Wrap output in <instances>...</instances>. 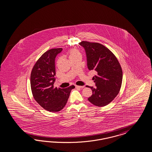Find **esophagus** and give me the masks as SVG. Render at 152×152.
<instances>
[{"mask_svg": "<svg viewBox=\"0 0 152 152\" xmlns=\"http://www.w3.org/2000/svg\"><path fill=\"white\" fill-rule=\"evenodd\" d=\"M76 88H84V86H78V85H76Z\"/></svg>", "mask_w": 152, "mask_h": 152, "instance_id": "34e87169", "label": "esophagus"}]
</instances>
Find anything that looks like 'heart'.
Returning a JSON list of instances; mask_svg holds the SVG:
<instances>
[{
	"mask_svg": "<svg viewBox=\"0 0 152 152\" xmlns=\"http://www.w3.org/2000/svg\"><path fill=\"white\" fill-rule=\"evenodd\" d=\"M80 56L81 57V53L80 51L76 49V48H72L71 50H70L69 51V59L76 57H78Z\"/></svg>",
	"mask_w": 152,
	"mask_h": 152,
	"instance_id": "heart-1",
	"label": "heart"
}]
</instances>
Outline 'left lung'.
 Wrapping results in <instances>:
<instances>
[{
    "label": "left lung",
    "mask_w": 152,
    "mask_h": 152,
    "mask_svg": "<svg viewBox=\"0 0 152 152\" xmlns=\"http://www.w3.org/2000/svg\"><path fill=\"white\" fill-rule=\"evenodd\" d=\"M87 57L88 69L97 72L93 78L95 87L88 100L97 106H106L119 94L123 80V71L116 57L105 46L99 43L82 41Z\"/></svg>",
    "instance_id": "obj_1"
}]
</instances>
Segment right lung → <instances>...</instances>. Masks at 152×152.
Here are the masks:
<instances>
[{"label":"right lung","instance_id":"obj_1","mask_svg":"<svg viewBox=\"0 0 152 152\" xmlns=\"http://www.w3.org/2000/svg\"><path fill=\"white\" fill-rule=\"evenodd\" d=\"M62 48H52L45 52L34 65L31 74V87L33 96L46 110L58 112L66 105L72 85L66 88H54L56 78L55 58Z\"/></svg>","mask_w":152,"mask_h":152}]
</instances>
